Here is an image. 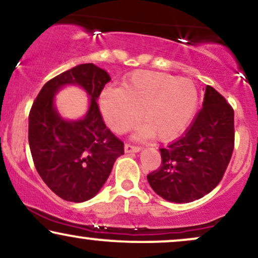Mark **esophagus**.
Segmentation results:
<instances>
[{
    "label": "esophagus",
    "instance_id": "34e87169",
    "mask_svg": "<svg viewBox=\"0 0 258 258\" xmlns=\"http://www.w3.org/2000/svg\"><path fill=\"white\" fill-rule=\"evenodd\" d=\"M141 149L142 148L138 146H132V144H128V143L125 144V152L126 153H138V152H141Z\"/></svg>",
    "mask_w": 258,
    "mask_h": 258
}]
</instances>
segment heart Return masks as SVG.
<instances>
[{"mask_svg": "<svg viewBox=\"0 0 258 258\" xmlns=\"http://www.w3.org/2000/svg\"><path fill=\"white\" fill-rule=\"evenodd\" d=\"M198 105L193 81L170 74L138 70L122 88H105L99 108L114 132L123 133L141 119L146 125L139 136L153 135L160 141L179 136L190 123Z\"/></svg>", "mask_w": 258, "mask_h": 258, "instance_id": "1", "label": "heart"}]
</instances>
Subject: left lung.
<instances>
[{
    "instance_id": "obj_1",
    "label": "left lung",
    "mask_w": 258,
    "mask_h": 258,
    "mask_svg": "<svg viewBox=\"0 0 258 258\" xmlns=\"http://www.w3.org/2000/svg\"><path fill=\"white\" fill-rule=\"evenodd\" d=\"M234 149V110L207 86L203 109L182 137L161 148V165L147 176L156 194L171 203H190L223 178Z\"/></svg>"
}]
</instances>
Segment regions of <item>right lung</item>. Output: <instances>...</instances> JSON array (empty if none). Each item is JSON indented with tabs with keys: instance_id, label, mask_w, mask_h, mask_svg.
<instances>
[{
	"instance_id": "right-lung-1",
	"label": "right lung",
	"mask_w": 258,
	"mask_h": 258,
	"mask_svg": "<svg viewBox=\"0 0 258 258\" xmlns=\"http://www.w3.org/2000/svg\"><path fill=\"white\" fill-rule=\"evenodd\" d=\"M110 81L105 70L81 64L46 82L29 114V146L35 167L59 198L90 200L108 179L114 162L123 153V142L103 121L97 99ZM65 84L88 92L91 104L84 119L65 120L54 106V94Z\"/></svg>"
}]
</instances>
